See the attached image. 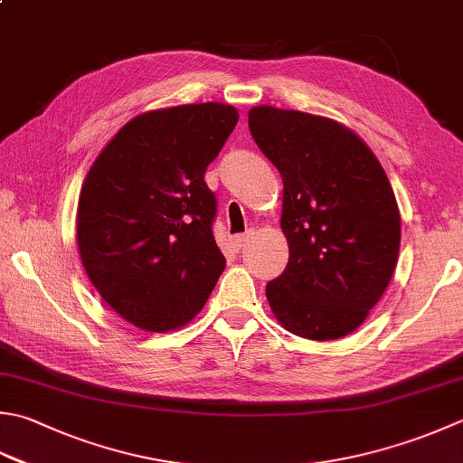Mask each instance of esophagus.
<instances>
[{"label": "esophagus", "mask_w": 463, "mask_h": 463, "mask_svg": "<svg viewBox=\"0 0 463 463\" xmlns=\"http://www.w3.org/2000/svg\"><path fill=\"white\" fill-rule=\"evenodd\" d=\"M247 239H249V234H239V237H232V247L239 250V249L242 247V244L247 242Z\"/></svg>", "instance_id": "obj_1"}]
</instances>
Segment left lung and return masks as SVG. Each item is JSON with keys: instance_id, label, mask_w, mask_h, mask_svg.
Wrapping results in <instances>:
<instances>
[{"instance_id": "left-lung-1", "label": "left lung", "mask_w": 463, "mask_h": 463, "mask_svg": "<svg viewBox=\"0 0 463 463\" xmlns=\"http://www.w3.org/2000/svg\"><path fill=\"white\" fill-rule=\"evenodd\" d=\"M249 128L283 178L288 262L267 285L270 311L298 337H345L382 298L400 257L402 216L385 170L331 118L255 106Z\"/></svg>"}]
</instances>
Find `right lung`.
Here are the masks:
<instances>
[{
	"mask_svg": "<svg viewBox=\"0 0 463 463\" xmlns=\"http://www.w3.org/2000/svg\"><path fill=\"white\" fill-rule=\"evenodd\" d=\"M237 122V108L221 102L144 112L88 170L76 222L81 265L99 297L134 327H183L224 270L204 172Z\"/></svg>",
	"mask_w": 463,
	"mask_h": 463,
	"instance_id": "add662e5",
	"label": "right lung"
}]
</instances>
